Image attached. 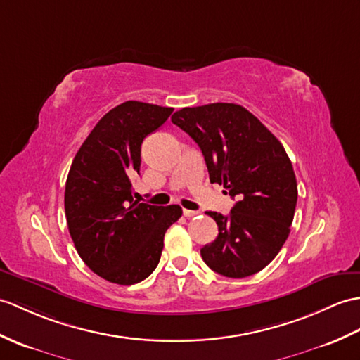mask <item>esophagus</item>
Masks as SVG:
<instances>
[{
    "instance_id": "esophagus-1",
    "label": "esophagus",
    "mask_w": 360,
    "mask_h": 360,
    "mask_svg": "<svg viewBox=\"0 0 360 360\" xmlns=\"http://www.w3.org/2000/svg\"><path fill=\"white\" fill-rule=\"evenodd\" d=\"M184 216H187V218H191V216H196V214H199V212H195V210H186V208H184Z\"/></svg>"
}]
</instances>
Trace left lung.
<instances>
[{
    "instance_id": "8db88e82",
    "label": "left lung",
    "mask_w": 360,
    "mask_h": 360,
    "mask_svg": "<svg viewBox=\"0 0 360 360\" xmlns=\"http://www.w3.org/2000/svg\"><path fill=\"white\" fill-rule=\"evenodd\" d=\"M172 122L199 146L210 182L238 199L227 216L207 212L219 233L200 248L204 262L227 278L261 271L285 244L295 218L297 184L285 148L239 104L186 107Z\"/></svg>"
}]
</instances>
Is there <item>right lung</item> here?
I'll return each mask as SVG.
<instances>
[{
    "label": "right lung",
    "instance_id": "obj_1",
    "mask_svg": "<svg viewBox=\"0 0 360 360\" xmlns=\"http://www.w3.org/2000/svg\"><path fill=\"white\" fill-rule=\"evenodd\" d=\"M172 107L125 101L105 113L82 142L65 182L67 227L78 255L103 279L133 285L160 264L164 235L179 205L133 199L141 144L169 120Z\"/></svg>",
    "mask_w": 360,
    "mask_h": 360
}]
</instances>
